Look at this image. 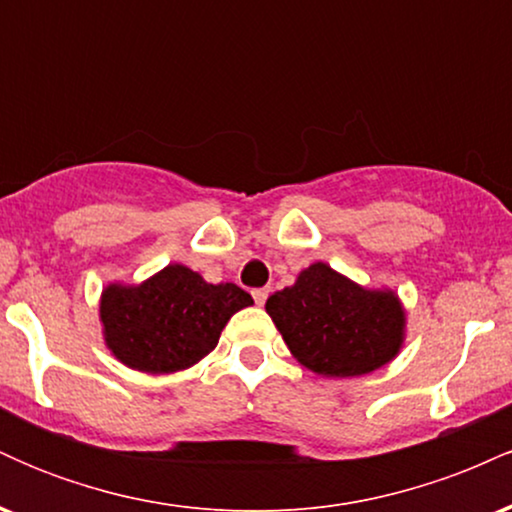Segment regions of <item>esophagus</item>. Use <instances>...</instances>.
Returning <instances> with one entry per match:
<instances>
[{
	"label": "esophagus",
	"mask_w": 512,
	"mask_h": 512,
	"mask_svg": "<svg viewBox=\"0 0 512 512\" xmlns=\"http://www.w3.org/2000/svg\"><path fill=\"white\" fill-rule=\"evenodd\" d=\"M267 296H269V289H255V291H252V298H255L257 305H264Z\"/></svg>",
	"instance_id": "34e87169"
}]
</instances>
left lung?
<instances>
[{
    "label": "left lung",
    "instance_id": "1",
    "mask_svg": "<svg viewBox=\"0 0 512 512\" xmlns=\"http://www.w3.org/2000/svg\"><path fill=\"white\" fill-rule=\"evenodd\" d=\"M267 313L301 366L322 378H356L399 354L407 313L392 289H366L313 262L267 298Z\"/></svg>",
    "mask_w": 512,
    "mask_h": 512
}]
</instances>
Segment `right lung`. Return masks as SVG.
Listing matches in <instances>:
<instances>
[{
    "instance_id": "add662e5",
    "label": "right lung",
    "mask_w": 512,
    "mask_h": 512,
    "mask_svg": "<svg viewBox=\"0 0 512 512\" xmlns=\"http://www.w3.org/2000/svg\"><path fill=\"white\" fill-rule=\"evenodd\" d=\"M252 296L236 284H209L185 264H168L142 284H108L101 293L105 346L142 373H178L219 344L223 327Z\"/></svg>"
}]
</instances>
